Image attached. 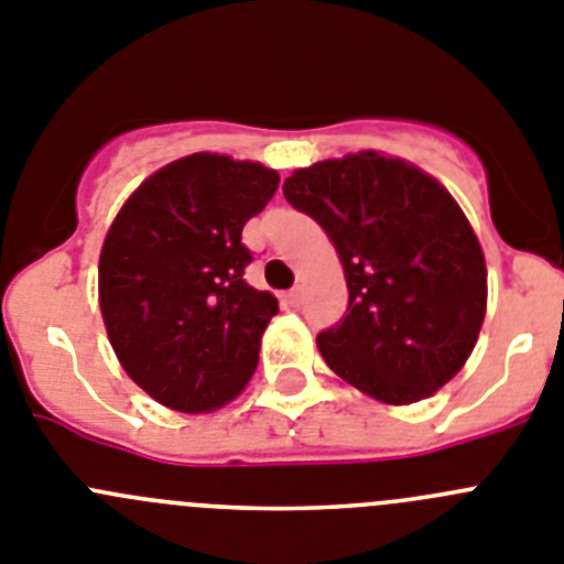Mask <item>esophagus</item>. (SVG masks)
<instances>
[{"label":"esophagus","mask_w":564,"mask_h":564,"mask_svg":"<svg viewBox=\"0 0 564 564\" xmlns=\"http://www.w3.org/2000/svg\"><path fill=\"white\" fill-rule=\"evenodd\" d=\"M283 303H286V306H301V303H303V289L297 286V289H292V292L283 294Z\"/></svg>","instance_id":"34e87169"}]
</instances>
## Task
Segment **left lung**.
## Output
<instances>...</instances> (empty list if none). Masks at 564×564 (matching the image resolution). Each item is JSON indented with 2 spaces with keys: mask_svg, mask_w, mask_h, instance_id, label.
<instances>
[{
  "mask_svg": "<svg viewBox=\"0 0 564 564\" xmlns=\"http://www.w3.org/2000/svg\"><path fill=\"white\" fill-rule=\"evenodd\" d=\"M283 196L343 261L348 312L317 334L328 368L384 404L449 382L486 314L484 250L449 191L410 162L359 151L294 171Z\"/></svg>",
  "mask_w": 564,
  "mask_h": 564,
  "instance_id": "obj_1",
  "label": "left lung"
}]
</instances>
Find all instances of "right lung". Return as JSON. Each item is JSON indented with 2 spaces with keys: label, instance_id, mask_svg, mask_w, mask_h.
Returning a JSON list of instances; mask_svg holds the SVG:
<instances>
[{
  "label": "right lung",
  "instance_id": "right-lung-1",
  "mask_svg": "<svg viewBox=\"0 0 564 564\" xmlns=\"http://www.w3.org/2000/svg\"><path fill=\"white\" fill-rule=\"evenodd\" d=\"M278 182L261 162L182 156L137 187L106 232V334L126 373L165 408L216 410L256 373L278 301L245 281L252 252L241 230Z\"/></svg>",
  "mask_w": 564,
  "mask_h": 564
}]
</instances>
